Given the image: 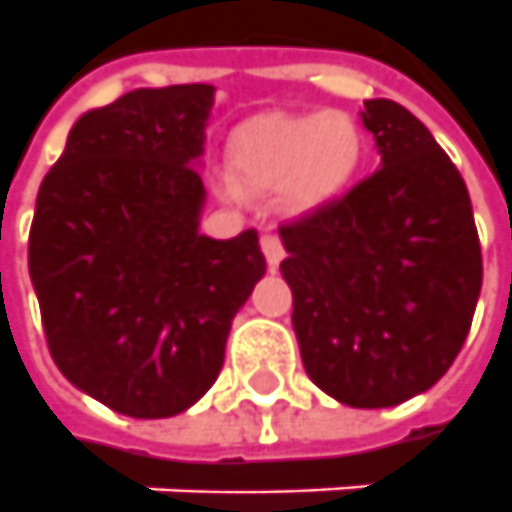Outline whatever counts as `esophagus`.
I'll return each mask as SVG.
<instances>
[{
	"mask_svg": "<svg viewBox=\"0 0 512 512\" xmlns=\"http://www.w3.org/2000/svg\"><path fill=\"white\" fill-rule=\"evenodd\" d=\"M262 253H264V259H267V267L270 270H276L281 264V259H284V245H281V239L276 236V233H264L262 236Z\"/></svg>",
	"mask_w": 512,
	"mask_h": 512,
	"instance_id": "esophagus-1",
	"label": "esophagus"
}]
</instances>
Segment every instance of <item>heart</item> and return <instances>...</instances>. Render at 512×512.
Wrapping results in <instances>:
<instances>
[{"mask_svg": "<svg viewBox=\"0 0 512 512\" xmlns=\"http://www.w3.org/2000/svg\"><path fill=\"white\" fill-rule=\"evenodd\" d=\"M366 163V132L346 112L262 115L236 129L228 166L248 191H279L293 214H312L338 202ZM236 200L233 185L222 188Z\"/></svg>", "mask_w": 512, "mask_h": 512, "instance_id": "1", "label": "heart"}]
</instances>
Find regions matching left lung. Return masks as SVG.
<instances>
[{
    "label": "left lung",
    "mask_w": 512,
    "mask_h": 512,
    "mask_svg": "<svg viewBox=\"0 0 512 512\" xmlns=\"http://www.w3.org/2000/svg\"><path fill=\"white\" fill-rule=\"evenodd\" d=\"M360 112L380 168L344 200L281 225V276L310 380L352 408L428 392L468 338L482 250L462 174L406 106Z\"/></svg>",
    "instance_id": "8db88e82"
}]
</instances>
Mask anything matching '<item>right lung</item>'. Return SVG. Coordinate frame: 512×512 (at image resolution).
I'll return each instance as SVG.
<instances>
[{
  "instance_id": "obj_1",
  "label": "right lung",
  "mask_w": 512,
  "mask_h": 512,
  "mask_svg": "<svg viewBox=\"0 0 512 512\" xmlns=\"http://www.w3.org/2000/svg\"><path fill=\"white\" fill-rule=\"evenodd\" d=\"M211 84L135 89L72 123L30 228L50 355L98 403L174 417L214 386L264 276L256 231L200 233Z\"/></svg>"
}]
</instances>
